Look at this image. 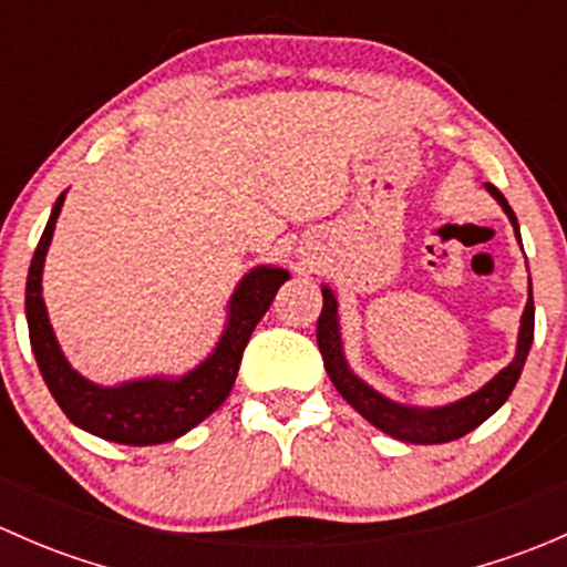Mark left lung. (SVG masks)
<instances>
[{"mask_svg": "<svg viewBox=\"0 0 567 567\" xmlns=\"http://www.w3.org/2000/svg\"><path fill=\"white\" fill-rule=\"evenodd\" d=\"M488 192L499 199V205L505 208V214L511 216L513 230L518 236V221L513 208L507 205V199L502 197V192L488 183ZM522 241V236H518ZM318 348L320 357H323V368L329 373L331 384L337 386V392L359 411L368 422H373L379 431L390 433V436L400 439V442L411 444H444L455 442V439L466 436L468 431H474L477 425H483L507 398H511L513 386H516L518 375H522L524 362H527V353L532 348V337H535V305H532V282H529V301L527 310L522 316V331H518V351L516 359L507 364L502 373H496L483 390H477L468 398L458 400V403L442 405V409H409V405H400L386 400L384 394L370 390L364 381H359L357 375L348 370L346 357H342V342H340V323H337V301L331 296L329 288H323V310L318 318Z\"/></svg>", "mask_w": 567, "mask_h": 567, "instance_id": "8db88e82", "label": "left lung"}]
</instances>
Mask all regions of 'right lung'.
Here are the masks:
<instances>
[{"mask_svg":"<svg viewBox=\"0 0 567 567\" xmlns=\"http://www.w3.org/2000/svg\"><path fill=\"white\" fill-rule=\"evenodd\" d=\"M62 199L65 194L56 197L49 225H45L35 257H32L30 277H27V323H30V342L40 375L73 425L109 439V442L134 444V447L173 442L225 403L236 384L238 364H241L251 331L271 307L279 285L288 279V271L271 266L251 268L233 293L230 320H227L219 346L188 375L177 381L145 379L123 386H99L82 379L65 362L54 331H51L49 316H45L43 296H40L43 260L51 236H54Z\"/></svg>","mask_w":567,"mask_h":567,"instance_id":"right-lung-1","label":"right lung"}]
</instances>
